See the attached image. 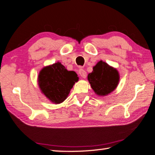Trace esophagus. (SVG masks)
I'll return each instance as SVG.
<instances>
[{"instance_id": "esophagus-1", "label": "esophagus", "mask_w": 155, "mask_h": 155, "mask_svg": "<svg viewBox=\"0 0 155 155\" xmlns=\"http://www.w3.org/2000/svg\"><path fill=\"white\" fill-rule=\"evenodd\" d=\"M78 74H79V75L81 77H82L83 78H85L87 77V72H85V70H83L82 68H80L79 70H78Z\"/></svg>"}]
</instances>
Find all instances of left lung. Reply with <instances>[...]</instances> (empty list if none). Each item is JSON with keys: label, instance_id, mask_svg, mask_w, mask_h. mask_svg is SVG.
Masks as SVG:
<instances>
[{"label": "left lung", "instance_id": "obj_1", "mask_svg": "<svg viewBox=\"0 0 155 155\" xmlns=\"http://www.w3.org/2000/svg\"><path fill=\"white\" fill-rule=\"evenodd\" d=\"M87 79L96 94L103 97L116 89L119 84V74L116 69L100 61L88 74Z\"/></svg>", "mask_w": 155, "mask_h": 155}]
</instances>
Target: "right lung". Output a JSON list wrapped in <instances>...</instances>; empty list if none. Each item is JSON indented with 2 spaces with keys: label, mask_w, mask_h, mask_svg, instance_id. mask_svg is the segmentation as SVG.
Masks as SVG:
<instances>
[{
  "label": "right lung",
  "mask_w": 155,
  "mask_h": 155,
  "mask_svg": "<svg viewBox=\"0 0 155 155\" xmlns=\"http://www.w3.org/2000/svg\"><path fill=\"white\" fill-rule=\"evenodd\" d=\"M78 81L77 73L67 70L59 62L43 68L38 77L41 92L55 104H61L67 99L70 90Z\"/></svg>",
  "instance_id": "obj_1"
}]
</instances>
